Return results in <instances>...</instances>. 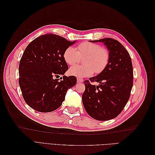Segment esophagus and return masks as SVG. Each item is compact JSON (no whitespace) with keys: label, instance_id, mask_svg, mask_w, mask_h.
Masks as SVG:
<instances>
[{"label":"esophagus","instance_id":"1","mask_svg":"<svg viewBox=\"0 0 155 155\" xmlns=\"http://www.w3.org/2000/svg\"><path fill=\"white\" fill-rule=\"evenodd\" d=\"M77 80H78V83H82L84 81L82 78H78Z\"/></svg>","mask_w":155,"mask_h":155}]
</instances>
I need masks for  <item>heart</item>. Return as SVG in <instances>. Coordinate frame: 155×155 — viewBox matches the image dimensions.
<instances>
[{
    "label": "heart",
    "mask_w": 155,
    "mask_h": 155,
    "mask_svg": "<svg viewBox=\"0 0 155 155\" xmlns=\"http://www.w3.org/2000/svg\"><path fill=\"white\" fill-rule=\"evenodd\" d=\"M81 57L84 65H75L70 68L69 74L78 78L91 76L94 72L99 74L104 72L110 61V52L101 45L91 42H83L78 46V50L69 46L64 51L63 58L68 64L78 63Z\"/></svg>",
    "instance_id": "1"
}]
</instances>
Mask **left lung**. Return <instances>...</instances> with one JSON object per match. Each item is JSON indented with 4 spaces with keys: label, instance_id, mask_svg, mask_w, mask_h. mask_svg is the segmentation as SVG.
Listing matches in <instances>:
<instances>
[{
    "label": "left lung",
    "instance_id": "8db88e82",
    "mask_svg": "<svg viewBox=\"0 0 155 155\" xmlns=\"http://www.w3.org/2000/svg\"><path fill=\"white\" fill-rule=\"evenodd\" d=\"M102 42L110 52V61L104 72L84 81L82 101L87 113L100 121L118 116L127 103L133 85V69L129 52L119 41L112 38ZM96 82L97 86L92 83Z\"/></svg>",
    "mask_w": 155,
    "mask_h": 155
}]
</instances>
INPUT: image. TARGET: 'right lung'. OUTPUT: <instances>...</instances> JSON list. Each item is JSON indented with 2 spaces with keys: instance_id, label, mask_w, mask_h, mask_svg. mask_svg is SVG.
<instances>
[{
  "instance_id": "1",
  "label": "right lung",
  "mask_w": 155,
  "mask_h": 155,
  "mask_svg": "<svg viewBox=\"0 0 155 155\" xmlns=\"http://www.w3.org/2000/svg\"><path fill=\"white\" fill-rule=\"evenodd\" d=\"M75 43L48 34L27 46L18 67V83L23 98L32 109L42 112L56 110L62 105L68 89L76 84L73 76L57 79L68 69L64 51Z\"/></svg>"
}]
</instances>
